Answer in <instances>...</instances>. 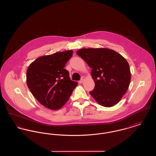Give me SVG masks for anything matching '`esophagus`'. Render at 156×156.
I'll return each instance as SVG.
<instances>
[{"instance_id": "obj_1", "label": "esophagus", "mask_w": 156, "mask_h": 156, "mask_svg": "<svg viewBox=\"0 0 156 156\" xmlns=\"http://www.w3.org/2000/svg\"><path fill=\"white\" fill-rule=\"evenodd\" d=\"M85 79H86V77H85L84 76H82V78H81V80H80V83H83L84 82V81Z\"/></svg>"}]
</instances>
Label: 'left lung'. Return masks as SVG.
Segmentation results:
<instances>
[{"label": "left lung", "mask_w": 156, "mask_h": 156, "mask_svg": "<svg viewBox=\"0 0 156 156\" xmlns=\"http://www.w3.org/2000/svg\"><path fill=\"white\" fill-rule=\"evenodd\" d=\"M76 53L92 69L91 75L95 87L90 95L102 106L110 107L118 103L131 80L126 59L107 48H83Z\"/></svg>", "instance_id": "8db88e82"}]
</instances>
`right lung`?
Listing matches in <instances>:
<instances>
[{"instance_id": "1", "label": "right lung", "mask_w": 156, "mask_h": 156, "mask_svg": "<svg viewBox=\"0 0 156 156\" xmlns=\"http://www.w3.org/2000/svg\"><path fill=\"white\" fill-rule=\"evenodd\" d=\"M72 50L41 56L30 64L26 83L33 96L51 110L62 108L69 99L77 82L70 80L65 67L73 55Z\"/></svg>"}]
</instances>
